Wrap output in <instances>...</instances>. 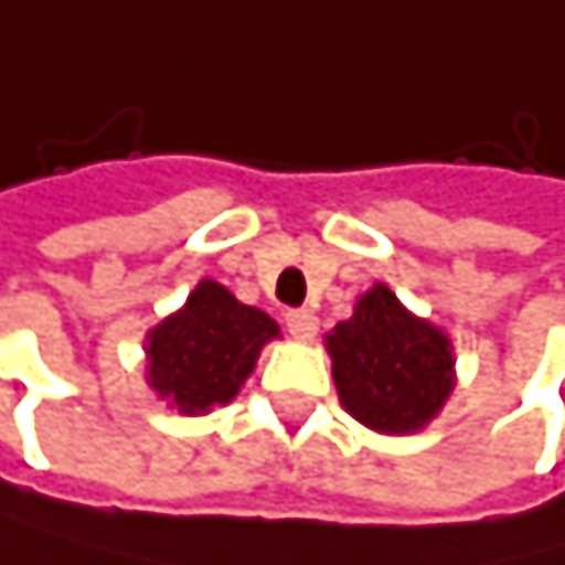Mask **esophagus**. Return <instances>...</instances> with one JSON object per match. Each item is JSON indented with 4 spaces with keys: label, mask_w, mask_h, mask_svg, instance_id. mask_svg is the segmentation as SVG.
Returning a JSON list of instances; mask_svg holds the SVG:
<instances>
[{
    "label": "esophagus",
    "mask_w": 565,
    "mask_h": 565,
    "mask_svg": "<svg viewBox=\"0 0 565 565\" xmlns=\"http://www.w3.org/2000/svg\"><path fill=\"white\" fill-rule=\"evenodd\" d=\"M286 329L294 339H300V343H307V339H315L318 332V315L307 311V307H297V311H286Z\"/></svg>",
    "instance_id": "34e87169"
}]
</instances>
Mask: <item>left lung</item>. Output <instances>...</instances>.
<instances>
[{
  "label": "left lung",
  "instance_id": "left-lung-1",
  "mask_svg": "<svg viewBox=\"0 0 565 565\" xmlns=\"http://www.w3.org/2000/svg\"><path fill=\"white\" fill-rule=\"evenodd\" d=\"M326 350L343 411L382 435L425 431L456 388L449 332L414 315L385 282L356 297Z\"/></svg>",
  "mask_w": 565,
  "mask_h": 565
}]
</instances>
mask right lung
Masks as SVG:
<instances>
[{"label": "right lung", "instance_id": "obj_1", "mask_svg": "<svg viewBox=\"0 0 565 565\" xmlns=\"http://www.w3.org/2000/svg\"><path fill=\"white\" fill-rule=\"evenodd\" d=\"M271 339H279V326L265 311L201 279L180 311L145 335L148 388L186 417L212 414L236 399Z\"/></svg>", "mask_w": 565, "mask_h": 565}]
</instances>
